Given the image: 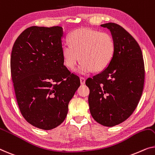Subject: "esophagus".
<instances>
[{"label": "esophagus", "mask_w": 155, "mask_h": 155, "mask_svg": "<svg viewBox=\"0 0 155 155\" xmlns=\"http://www.w3.org/2000/svg\"><path fill=\"white\" fill-rule=\"evenodd\" d=\"M80 82H81V85L85 84V78L84 77H80Z\"/></svg>", "instance_id": "esophagus-1"}]
</instances>
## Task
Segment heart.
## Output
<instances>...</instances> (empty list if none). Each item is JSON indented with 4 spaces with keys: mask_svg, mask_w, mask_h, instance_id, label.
I'll return each mask as SVG.
<instances>
[{
    "mask_svg": "<svg viewBox=\"0 0 155 155\" xmlns=\"http://www.w3.org/2000/svg\"><path fill=\"white\" fill-rule=\"evenodd\" d=\"M69 42L62 47L64 64L71 70L81 61L77 72L85 74L92 70L100 72L109 65L114 58L115 46L109 33L91 28H80L69 36Z\"/></svg>",
    "mask_w": 155,
    "mask_h": 155,
    "instance_id": "1",
    "label": "heart"
}]
</instances>
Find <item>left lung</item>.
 Wrapping results in <instances>:
<instances>
[{
    "label": "left lung",
    "mask_w": 155,
    "mask_h": 155,
    "mask_svg": "<svg viewBox=\"0 0 155 155\" xmlns=\"http://www.w3.org/2000/svg\"><path fill=\"white\" fill-rule=\"evenodd\" d=\"M110 31L115 51L112 61L101 73L88 78L90 111L101 125L114 127L126 120L137 108L143 90L144 61L135 39L114 23L101 24Z\"/></svg>",
    "instance_id": "1"
}]
</instances>
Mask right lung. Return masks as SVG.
Here are the masks:
<instances>
[{"label": "right lung", "instance_id": "right-lung-1", "mask_svg": "<svg viewBox=\"0 0 155 155\" xmlns=\"http://www.w3.org/2000/svg\"><path fill=\"white\" fill-rule=\"evenodd\" d=\"M63 28L31 26L14 44L10 67L16 98L25 120L49 130L63 122L80 86L78 76L64 65Z\"/></svg>", "mask_w": 155, "mask_h": 155}]
</instances>
